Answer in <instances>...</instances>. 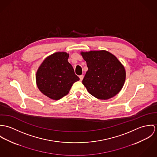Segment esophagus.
<instances>
[{"label": "esophagus", "instance_id": "obj_1", "mask_svg": "<svg viewBox=\"0 0 157 157\" xmlns=\"http://www.w3.org/2000/svg\"><path fill=\"white\" fill-rule=\"evenodd\" d=\"M79 77V79H80V80H81V81H82V79H83V78H84V75H80Z\"/></svg>", "mask_w": 157, "mask_h": 157}]
</instances>
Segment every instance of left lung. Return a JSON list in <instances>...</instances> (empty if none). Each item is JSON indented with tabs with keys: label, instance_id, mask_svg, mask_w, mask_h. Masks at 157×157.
<instances>
[{
	"label": "left lung",
	"instance_id": "8db88e82",
	"mask_svg": "<svg viewBox=\"0 0 157 157\" xmlns=\"http://www.w3.org/2000/svg\"><path fill=\"white\" fill-rule=\"evenodd\" d=\"M88 70L82 84L94 97L106 100L122 90L126 78L124 66L112 53L104 50L81 52Z\"/></svg>",
	"mask_w": 157,
	"mask_h": 157
}]
</instances>
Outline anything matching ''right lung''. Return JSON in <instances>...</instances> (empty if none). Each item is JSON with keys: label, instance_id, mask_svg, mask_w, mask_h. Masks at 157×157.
Returning a JSON list of instances; mask_svg holds the SVG:
<instances>
[{"label": "right lung", "instance_id": "1", "mask_svg": "<svg viewBox=\"0 0 157 157\" xmlns=\"http://www.w3.org/2000/svg\"><path fill=\"white\" fill-rule=\"evenodd\" d=\"M69 54L54 53L48 56L36 73V82L40 91L48 98L58 100L67 95L75 82L79 80L68 62Z\"/></svg>", "mask_w": 157, "mask_h": 157}]
</instances>
